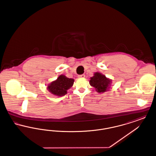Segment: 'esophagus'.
Returning a JSON list of instances; mask_svg holds the SVG:
<instances>
[{"label": "esophagus", "mask_w": 156, "mask_h": 156, "mask_svg": "<svg viewBox=\"0 0 156 156\" xmlns=\"http://www.w3.org/2000/svg\"><path fill=\"white\" fill-rule=\"evenodd\" d=\"M85 75L84 74L79 75H78V78H85Z\"/></svg>", "instance_id": "obj_1"}]
</instances>
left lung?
<instances>
[{
	"label": "left lung",
	"mask_w": 156,
	"mask_h": 156,
	"mask_svg": "<svg viewBox=\"0 0 156 156\" xmlns=\"http://www.w3.org/2000/svg\"><path fill=\"white\" fill-rule=\"evenodd\" d=\"M111 80L107 78L104 75L95 73L94 76L90 78L89 84L94 87L98 92H105L109 88Z\"/></svg>",
	"instance_id": "1"
}]
</instances>
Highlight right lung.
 I'll use <instances>...</instances> for the list:
<instances>
[{"label":"right lung","mask_w":156,"mask_h":156,"mask_svg":"<svg viewBox=\"0 0 156 156\" xmlns=\"http://www.w3.org/2000/svg\"><path fill=\"white\" fill-rule=\"evenodd\" d=\"M74 80L73 79L61 75L57 80L52 82L48 85L47 89L53 95L62 97L67 94V90L71 88L74 84Z\"/></svg>","instance_id":"right-lung-1"}]
</instances>
